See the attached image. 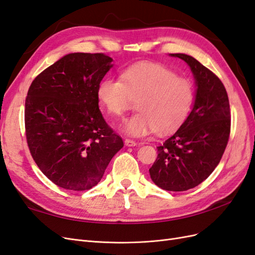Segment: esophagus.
Here are the masks:
<instances>
[{
  "instance_id": "1",
  "label": "esophagus",
  "mask_w": 255,
  "mask_h": 255,
  "mask_svg": "<svg viewBox=\"0 0 255 255\" xmlns=\"http://www.w3.org/2000/svg\"><path fill=\"white\" fill-rule=\"evenodd\" d=\"M125 143H126V145H128V146L137 145V142H136V141H134V140H132V139H128V138H127V139L125 140Z\"/></svg>"
}]
</instances>
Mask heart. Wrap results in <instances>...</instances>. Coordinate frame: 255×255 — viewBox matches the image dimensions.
<instances>
[{
	"label": "heart",
	"mask_w": 255,
	"mask_h": 255,
	"mask_svg": "<svg viewBox=\"0 0 255 255\" xmlns=\"http://www.w3.org/2000/svg\"><path fill=\"white\" fill-rule=\"evenodd\" d=\"M97 98L113 117L122 118L137 100L138 112L125 125L128 135L141 137L152 132L165 135L186 120L195 101L190 80L176 75L163 65L142 63L126 69L120 80L104 79Z\"/></svg>",
	"instance_id": "b5f03b06"
}]
</instances>
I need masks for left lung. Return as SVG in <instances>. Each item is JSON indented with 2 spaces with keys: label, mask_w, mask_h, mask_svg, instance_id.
Returning <instances> with one entry per match:
<instances>
[{
  "label": "left lung",
  "mask_w": 255,
  "mask_h": 255,
  "mask_svg": "<svg viewBox=\"0 0 255 255\" xmlns=\"http://www.w3.org/2000/svg\"><path fill=\"white\" fill-rule=\"evenodd\" d=\"M187 63L196 79L195 105L183 125L157 148L149 169L152 181L169 191H185L206 180L225 153L231 132L227 90L210 69L186 54H171Z\"/></svg>",
  "instance_id": "1"
}]
</instances>
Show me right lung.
I'll use <instances>...</instances> for the list:
<instances>
[{"label":"right lung","mask_w":255,"mask_h":255,"mask_svg":"<svg viewBox=\"0 0 255 255\" xmlns=\"http://www.w3.org/2000/svg\"><path fill=\"white\" fill-rule=\"evenodd\" d=\"M112 61L103 53L68 54L38 74L27 91L24 121L30 155L61 188L96 186L123 146L97 98Z\"/></svg>","instance_id":"add662e5"}]
</instances>
